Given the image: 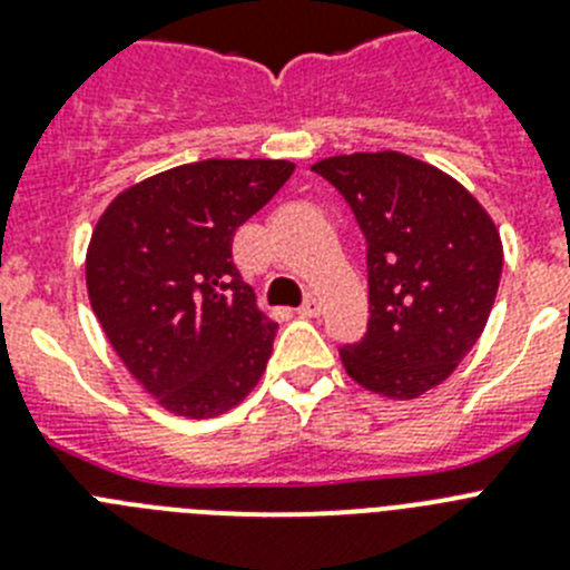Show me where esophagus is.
<instances>
[{
  "label": "esophagus",
  "instance_id": "obj_1",
  "mask_svg": "<svg viewBox=\"0 0 570 570\" xmlns=\"http://www.w3.org/2000/svg\"><path fill=\"white\" fill-rule=\"evenodd\" d=\"M299 314L302 316H320L322 314V302L316 299V296H308V299H305V305L299 308Z\"/></svg>",
  "mask_w": 570,
  "mask_h": 570
}]
</instances>
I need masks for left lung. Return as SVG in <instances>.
<instances>
[{"mask_svg":"<svg viewBox=\"0 0 570 570\" xmlns=\"http://www.w3.org/2000/svg\"><path fill=\"white\" fill-rule=\"evenodd\" d=\"M367 242V334L340 347L347 376L387 400H416L476 345L502 274L500 230L454 176L400 154L314 165Z\"/></svg>","mask_w":570,"mask_h":570,"instance_id":"obj_1","label":"left lung"}]
</instances>
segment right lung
<instances>
[{
	"label": "right lung",
	"mask_w": 570,
	"mask_h": 570,
	"mask_svg": "<svg viewBox=\"0 0 570 570\" xmlns=\"http://www.w3.org/2000/svg\"><path fill=\"white\" fill-rule=\"evenodd\" d=\"M285 159H203L116 196L90 234L85 282L116 356L165 411L210 420L239 405L274 351L230 245L288 183Z\"/></svg>",
	"instance_id": "right-lung-1"
}]
</instances>
